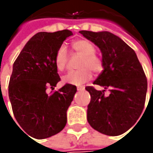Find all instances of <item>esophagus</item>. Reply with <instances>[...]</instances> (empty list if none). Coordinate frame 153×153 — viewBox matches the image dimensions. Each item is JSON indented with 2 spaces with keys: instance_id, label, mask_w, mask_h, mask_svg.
Here are the masks:
<instances>
[{
  "instance_id": "34e87169",
  "label": "esophagus",
  "mask_w": 153,
  "mask_h": 153,
  "mask_svg": "<svg viewBox=\"0 0 153 153\" xmlns=\"http://www.w3.org/2000/svg\"><path fill=\"white\" fill-rule=\"evenodd\" d=\"M84 87H79V88H77V91H82V90H84Z\"/></svg>"
}]
</instances>
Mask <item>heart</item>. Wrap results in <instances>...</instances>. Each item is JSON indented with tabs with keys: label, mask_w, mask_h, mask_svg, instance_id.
Masks as SVG:
<instances>
[{
	"label": "heart",
	"mask_w": 153,
	"mask_h": 153,
	"mask_svg": "<svg viewBox=\"0 0 153 153\" xmlns=\"http://www.w3.org/2000/svg\"><path fill=\"white\" fill-rule=\"evenodd\" d=\"M72 49L76 53L82 55L80 60V70L71 71L63 76V82L75 86H81L91 80L93 71L94 73H100L103 70L101 59L95 54V48L91 42L88 40H77L71 44ZM68 54L65 46H61L56 52L54 63L57 69L60 71L67 67Z\"/></svg>",
	"instance_id": "obj_1"
}]
</instances>
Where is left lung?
Segmentation results:
<instances>
[{"mask_svg":"<svg viewBox=\"0 0 153 153\" xmlns=\"http://www.w3.org/2000/svg\"><path fill=\"white\" fill-rule=\"evenodd\" d=\"M96 45L102 53L103 71L94 84L102 91L86 87L91 100L87 119L101 134L115 136L128 131L144 109L147 81L135 52L120 37L109 31H79ZM109 88L110 94L104 95Z\"/></svg>","mask_w":153,"mask_h":153,"instance_id":"obj_1","label":"left lung"}]
</instances>
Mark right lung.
I'll list each match as a JSON object with an SVG mask.
<instances>
[{
    "label": "right lung",
    "mask_w": 153,
    "mask_h": 153,
    "mask_svg": "<svg viewBox=\"0 0 153 153\" xmlns=\"http://www.w3.org/2000/svg\"><path fill=\"white\" fill-rule=\"evenodd\" d=\"M72 35L68 30L37 33L28 41L13 64L9 100L17 122L33 138L51 137L66 124V111L76 87L65 84L50 94L46 89H53L60 81L54 57L63 42Z\"/></svg>",
    "instance_id": "1"
}]
</instances>
